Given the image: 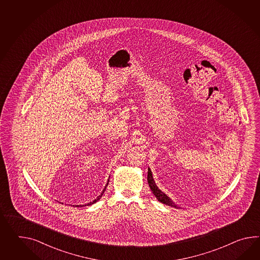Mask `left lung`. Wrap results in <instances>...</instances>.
Wrapping results in <instances>:
<instances>
[{
  "instance_id": "obj_1",
  "label": "left lung",
  "mask_w": 260,
  "mask_h": 260,
  "mask_svg": "<svg viewBox=\"0 0 260 260\" xmlns=\"http://www.w3.org/2000/svg\"><path fill=\"white\" fill-rule=\"evenodd\" d=\"M147 181H148V185H149L150 189L152 190L153 194L157 197V199H158L159 202L165 204V205H167V206H170L172 208L177 209V205H175V203L173 202L171 199L165 194V192H162V191L159 190L158 187H157V185L155 184V181H154V179H153L151 170H150L149 168H148V172H147Z\"/></svg>"
}]
</instances>
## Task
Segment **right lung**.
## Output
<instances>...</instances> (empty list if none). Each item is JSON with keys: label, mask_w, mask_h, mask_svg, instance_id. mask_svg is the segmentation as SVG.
<instances>
[{"label": "right lung", "mask_w": 260, "mask_h": 260, "mask_svg": "<svg viewBox=\"0 0 260 260\" xmlns=\"http://www.w3.org/2000/svg\"><path fill=\"white\" fill-rule=\"evenodd\" d=\"M108 182H109V180H108ZM108 182L107 184H106V186H105V188H104V190H102V194H101V196H99V197H98L96 199H95V200H94L93 202L88 203V204H86V205H83V206H90V205H92V204H94V203L96 202L98 200H100V199H101V197H102V194H103V192H104V191H105V190H106V187H107L108 186ZM76 207H79V206H76ZM80 207H83V205H82V206L80 205Z\"/></svg>", "instance_id": "add662e5"}]
</instances>
